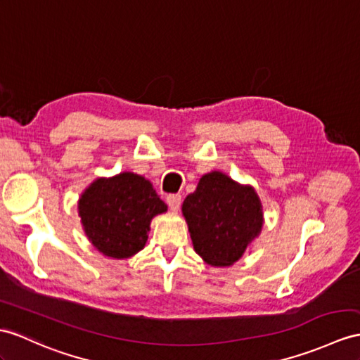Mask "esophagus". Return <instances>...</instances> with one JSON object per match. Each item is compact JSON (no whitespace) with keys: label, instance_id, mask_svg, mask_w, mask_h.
Segmentation results:
<instances>
[{"label":"esophagus","instance_id":"1","mask_svg":"<svg viewBox=\"0 0 360 360\" xmlns=\"http://www.w3.org/2000/svg\"><path fill=\"white\" fill-rule=\"evenodd\" d=\"M166 203H168L171 210H179L180 205H181V195L171 194V195L166 197Z\"/></svg>","mask_w":360,"mask_h":360}]
</instances>
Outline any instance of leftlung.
Segmentation results:
<instances>
[{
    "instance_id": "obj_1",
    "label": "left lung",
    "mask_w": 360,
    "mask_h": 360,
    "mask_svg": "<svg viewBox=\"0 0 360 360\" xmlns=\"http://www.w3.org/2000/svg\"><path fill=\"white\" fill-rule=\"evenodd\" d=\"M191 240L198 255L215 267L232 266L262 227V206L252 186L220 171L205 174L183 201Z\"/></svg>"
}]
</instances>
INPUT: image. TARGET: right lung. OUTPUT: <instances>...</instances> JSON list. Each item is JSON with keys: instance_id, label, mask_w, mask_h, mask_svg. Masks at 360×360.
Returning a JSON list of instances; mask_svg holds the SVG:
<instances>
[{"instance_id": "obj_1", "label": "right lung", "mask_w": 360, "mask_h": 360, "mask_svg": "<svg viewBox=\"0 0 360 360\" xmlns=\"http://www.w3.org/2000/svg\"><path fill=\"white\" fill-rule=\"evenodd\" d=\"M85 235L105 257L124 259L145 248L153 217L166 206L142 175L122 172L98 179L79 198Z\"/></svg>"}]
</instances>
